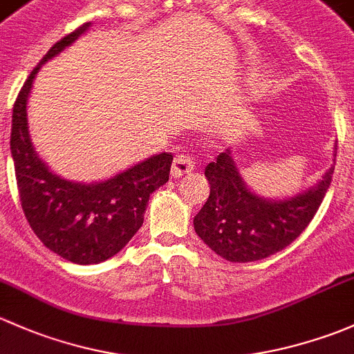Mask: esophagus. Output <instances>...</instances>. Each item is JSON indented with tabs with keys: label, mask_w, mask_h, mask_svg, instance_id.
I'll return each instance as SVG.
<instances>
[{
	"label": "esophagus",
	"mask_w": 354,
	"mask_h": 354,
	"mask_svg": "<svg viewBox=\"0 0 354 354\" xmlns=\"http://www.w3.org/2000/svg\"><path fill=\"white\" fill-rule=\"evenodd\" d=\"M194 170V158L189 155H177L172 163V177L178 178Z\"/></svg>",
	"instance_id": "esophagus-1"
}]
</instances>
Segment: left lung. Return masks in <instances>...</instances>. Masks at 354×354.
Wrapping results in <instances>:
<instances>
[{
	"label": "left lung",
	"instance_id": "left-lung-1",
	"mask_svg": "<svg viewBox=\"0 0 354 354\" xmlns=\"http://www.w3.org/2000/svg\"><path fill=\"white\" fill-rule=\"evenodd\" d=\"M336 163V160H334ZM334 167L315 187L285 201H268L245 187L230 151L204 169L209 198L194 216L196 233L232 262L261 261L290 245L315 216L333 180Z\"/></svg>",
	"mask_w": 354,
	"mask_h": 354
}]
</instances>
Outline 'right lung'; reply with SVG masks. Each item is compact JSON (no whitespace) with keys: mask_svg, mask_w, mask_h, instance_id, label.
Instances as JSON below:
<instances>
[{"mask_svg":"<svg viewBox=\"0 0 354 354\" xmlns=\"http://www.w3.org/2000/svg\"><path fill=\"white\" fill-rule=\"evenodd\" d=\"M88 24L54 44L21 86L13 105L12 156L18 196L39 240L75 264H98L115 256L141 228L148 199L169 180L172 153H160L98 184H80L54 176L32 147L27 100L35 75L47 59L75 42Z\"/></svg>","mask_w":354,"mask_h":354,"instance_id":"obj_1","label":"right lung"}]
</instances>
